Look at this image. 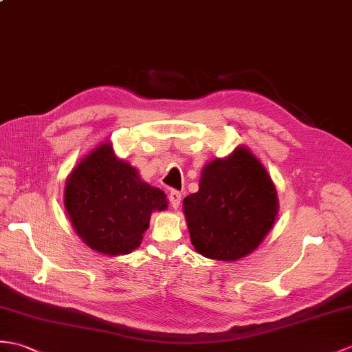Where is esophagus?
Masks as SVG:
<instances>
[{"instance_id": "obj_1", "label": "esophagus", "mask_w": 352, "mask_h": 352, "mask_svg": "<svg viewBox=\"0 0 352 352\" xmlns=\"http://www.w3.org/2000/svg\"><path fill=\"white\" fill-rule=\"evenodd\" d=\"M169 202H170V207L177 210L179 207V202H182V193H179L178 190H170L169 192Z\"/></svg>"}]
</instances>
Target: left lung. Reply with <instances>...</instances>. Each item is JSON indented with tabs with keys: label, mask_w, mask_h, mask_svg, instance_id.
<instances>
[{
	"label": "left lung",
	"mask_w": 352,
	"mask_h": 352,
	"mask_svg": "<svg viewBox=\"0 0 352 352\" xmlns=\"http://www.w3.org/2000/svg\"><path fill=\"white\" fill-rule=\"evenodd\" d=\"M183 211L196 252L232 263L264 241L276 222L279 201L265 166L239 145L228 157L204 166L199 190L186 196Z\"/></svg>",
	"instance_id": "1"
}]
</instances>
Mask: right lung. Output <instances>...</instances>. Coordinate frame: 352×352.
<instances>
[{"label": "right lung", "instance_id": "add662e5", "mask_svg": "<svg viewBox=\"0 0 352 352\" xmlns=\"http://www.w3.org/2000/svg\"><path fill=\"white\" fill-rule=\"evenodd\" d=\"M64 207L89 249L118 256L141 246L153 211L168 208L165 192L102 142L78 162L64 186Z\"/></svg>", "mask_w": 352, "mask_h": 352}]
</instances>
